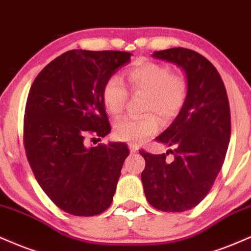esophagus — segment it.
Here are the masks:
<instances>
[{
    "label": "esophagus",
    "mask_w": 251,
    "mask_h": 251,
    "mask_svg": "<svg viewBox=\"0 0 251 251\" xmlns=\"http://www.w3.org/2000/svg\"><path fill=\"white\" fill-rule=\"evenodd\" d=\"M129 149H130V152L131 154H136V152L138 151V147L136 146V144H129Z\"/></svg>",
    "instance_id": "esophagus-1"
}]
</instances>
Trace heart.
Wrapping results in <instances>:
<instances>
[{
  "instance_id": "obj_1",
  "label": "heart",
  "mask_w": 251,
  "mask_h": 251,
  "mask_svg": "<svg viewBox=\"0 0 251 251\" xmlns=\"http://www.w3.org/2000/svg\"><path fill=\"white\" fill-rule=\"evenodd\" d=\"M134 91L146 93L144 111L141 119L125 117L115 125V136L131 144H141L154 136L160 129L158 114L163 120H169L181 110L187 97V82L181 75L172 73L166 64L144 62L126 73ZM128 91L119 76H111L103 88L102 99L107 111L119 115L125 108Z\"/></svg>"
}]
</instances>
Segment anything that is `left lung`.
Wrapping results in <instances>:
<instances>
[{
	"label": "left lung",
	"mask_w": 251,
	"mask_h": 251,
	"mask_svg": "<svg viewBox=\"0 0 251 251\" xmlns=\"http://www.w3.org/2000/svg\"><path fill=\"white\" fill-rule=\"evenodd\" d=\"M152 57L176 64L187 78V97L176 119L156 140L174 147L167 154L141 150L146 168L141 174L144 194L152 207L182 213L207 196L225 162L230 141V108L219 72L194 50L172 48Z\"/></svg>",
	"instance_id": "8db88e82"
}]
</instances>
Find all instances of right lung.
<instances>
[{
    "instance_id": "add662e5",
    "label": "right lung",
    "mask_w": 251,
    "mask_h": 251,
    "mask_svg": "<svg viewBox=\"0 0 251 251\" xmlns=\"http://www.w3.org/2000/svg\"><path fill=\"white\" fill-rule=\"evenodd\" d=\"M130 52H64L37 75L25 115V148L35 178L68 214L93 216L113 202L125 143L85 146V136L110 132L102 93L105 82L130 62ZM94 140V138H93Z\"/></svg>"
}]
</instances>
